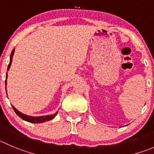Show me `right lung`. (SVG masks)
<instances>
[{
    "label": "right lung",
    "instance_id": "right-lung-1",
    "mask_svg": "<svg viewBox=\"0 0 154 154\" xmlns=\"http://www.w3.org/2000/svg\"><path fill=\"white\" fill-rule=\"evenodd\" d=\"M14 51H15V49H13L12 52H11V57H10V63H9V64H8V70H9L10 67H11V62H12V57H13V55H14ZM7 77H8V73H7V74H6V78H7ZM5 84L7 85V81H6V80H5ZM6 92H7V90H6ZM12 107H13V109H14V112H16V114H17L19 117L21 118V119H23V120L26 121V122H31V123L45 122H47V121H49V120H51V119H54V118L55 117L56 115H57V112H56L55 114L48 115V116H38V117H32V116H26V115L23 114V113H21L20 112H19L17 109H15V108H14L13 106H12Z\"/></svg>",
    "mask_w": 154,
    "mask_h": 154
}]
</instances>
